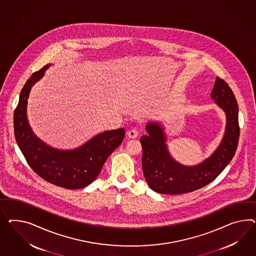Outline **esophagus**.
I'll return each mask as SVG.
<instances>
[{"instance_id": "1", "label": "esophagus", "mask_w": 256, "mask_h": 256, "mask_svg": "<svg viewBox=\"0 0 256 256\" xmlns=\"http://www.w3.org/2000/svg\"><path fill=\"white\" fill-rule=\"evenodd\" d=\"M126 134H128V137L130 138H135L138 137V132L135 128L130 130Z\"/></svg>"}]
</instances>
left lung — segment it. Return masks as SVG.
Instances as JSON below:
<instances>
[{"mask_svg": "<svg viewBox=\"0 0 256 256\" xmlns=\"http://www.w3.org/2000/svg\"><path fill=\"white\" fill-rule=\"evenodd\" d=\"M210 97L226 116L224 138L215 152L196 166L175 161L168 150L164 128L158 122L146 124L148 135L140 138L142 166L146 180L154 192L164 194L189 193L214 180L235 156L240 138L238 106L228 83L216 77Z\"/></svg>", "mask_w": 256, "mask_h": 256, "instance_id": "obj_1", "label": "left lung"}]
</instances>
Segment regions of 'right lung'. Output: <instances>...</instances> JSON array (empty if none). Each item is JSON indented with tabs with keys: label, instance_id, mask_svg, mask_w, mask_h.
Segmentation results:
<instances>
[{
	"label": "right lung",
	"instance_id": "obj_1",
	"mask_svg": "<svg viewBox=\"0 0 256 256\" xmlns=\"http://www.w3.org/2000/svg\"><path fill=\"white\" fill-rule=\"evenodd\" d=\"M49 66L32 74L21 90L14 112V138L28 166L44 180L67 189L83 188L98 176L106 159L124 140V130L100 133L74 150H58L44 144L28 124L27 104L32 86Z\"/></svg>",
	"mask_w": 256,
	"mask_h": 256
}]
</instances>
